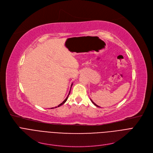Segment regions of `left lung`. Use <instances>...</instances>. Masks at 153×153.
<instances>
[{"label": "left lung", "mask_w": 153, "mask_h": 153, "mask_svg": "<svg viewBox=\"0 0 153 153\" xmlns=\"http://www.w3.org/2000/svg\"><path fill=\"white\" fill-rule=\"evenodd\" d=\"M91 102H92V103L94 104V105H95L96 107H99L97 105H96V104H95V103H94V102H93L92 100H91Z\"/></svg>", "instance_id": "left-lung-1"}]
</instances>
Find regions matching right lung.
<instances>
[{"instance_id": "obj_1", "label": "right lung", "mask_w": 153, "mask_h": 153, "mask_svg": "<svg viewBox=\"0 0 153 153\" xmlns=\"http://www.w3.org/2000/svg\"><path fill=\"white\" fill-rule=\"evenodd\" d=\"M72 84H71V87H72ZM70 92H71V89H70V91H69V94H68V97H66V99H65V100H64V101H63V102H62V103H61V104H59V105H58V107H60V106H61V105H63V104H64V103H65V102H66V100H68V96H69V94H70ZM55 108H57V107H55Z\"/></svg>"}]
</instances>
